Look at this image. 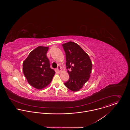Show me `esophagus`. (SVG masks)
Returning a JSON list of instances; mask_svg holds the SVG:
<instances>
[{
  "mask_svg": "<svg viewBox=\"0 0 130 130\" xmlns=\"http://www.w3.org/2000/svg\"><path fill=\"white\" fill-rule=\"evenodd\" d=\"M61 71V67L60 66H58L57 67V71L58 72H60Z\"/></svg>",
  "mask_w": 130,
  "mask_h": 130,
  "instance_id": "34e87169",
  "label": "esophagus"
}]
</instances>
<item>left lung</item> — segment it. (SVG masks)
Returning <instances> with one entry per match:
<instances>
[{
  "instance_id": "1",
  "label": "left lung",
  "mask_w": 130,
  "mask_h": 130,
  "mask_svg": "<svg viewBox=\"0 0 130 130\" xmlns=\"http://www.w3.org/2000/svg\"><path fill=\"white\" fill-rule=\"evenodd\" d=\"M66 53V67L69 74L66 87L73 92L78 91L88 81L92 63L88 55L76 43L70 41L62 44Z\"/></svg>"
}]
</instances>
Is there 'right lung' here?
Segmentation results:
<instances>
[{"label":"right lung","mask_w":130,"mask_h":130,"mask_svg":"<svg viewBox=\"0 0 130 130\" xmlns=\"http://www.w3.org/2000/svg\"><path fill=\"white\" fill-rule=\"evenodd\" d=\"M48 50V47L38 46L23 62V74L28 83L38 90L46 87L55 74V71L50 68L46 56Z\"/></svg>","instance_id":"add662e5"}]
</instances>
